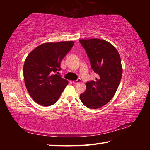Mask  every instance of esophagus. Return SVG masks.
I'll list each match as a JSON object with an SVG mask.
<instances>
[{"mask_svg": "<svg viewBox=\"0 0 150 150\" xmlns=\"http://www.w3.org/2000/svg\"><path fill=\"white\" fill-rule=\"evenodd\" d=\"M79 82H81V79H78L77 80L73 81V84H77V83H79Z\"/></svg>", "mask_w": 150, "mask_h": 150, "instance_id": "1", "label": "esophagus"}]
</instances>
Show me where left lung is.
I'll list each match as a JSON object with an SVG mask.
<instances>
[{
	"instance_id": "left-lung-1",
	"label": "left lung",
	"mask_w": 150,
	"mask_h": 150,
	"mask_svg": "<svg viewBox=\"0 0 150 150\" xmlns=\"http://www.w3.org/2000/svg\"><path fill=\"white\" fill-rule=\"evenodd\" d=\"M79 42L90 59L91 68L98 74L95 81L86 82V89L80 98L85 106L97 109L114 96L122 75L121 60L112 44L99 39H81Z\"/></svg>"
}]
</instances>
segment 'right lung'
<instances>
[{
	"label": "right lung",
	"instance_id": "right-lung-1",
	"mask_svg": "<svg viewBox=\"0 0 150 150\" xmlns=\"http://www.w3.org/2000/svg\"><path fill=\"white\" fill-rule=\"evenodd\" d=\"M73 41L44 43L29 53L24 64L25 85L35 102L49 106L58 100L68 81L58 74L60 62L71 49Z\"/></svg>",
	"mask_w": 150,
	"mask_h": 150
}]
</instances>
